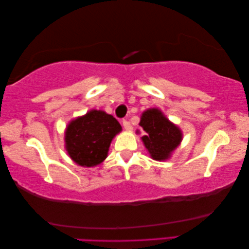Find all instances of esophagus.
<instances>
[{"instance_id": "esophagus-1", "label": "esophagus", "mask_w": 249, "mask_h": 249, "mask_svg": "<svg viewBox=\"0 0 249 249\" xmlns=\"http://www.w3.org/2000/svg\"><path fill=\"white\" fill-rule=\"evenodd\" d=\"M123 127L126 129V130H131L133 129V127H131V125L128 121L126 120H123Z\"/></svg>"}]
</instances>
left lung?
Returning a JSON list of instances; mask_svg holds the SVG:
<instances>
[{
	"label": "left lung",
	"mask_w": 249,
	"mask_h": 249,
	"mask_svg": "<svg viewBox=\"0 0 249 249\" xmlns=\"http://www.w3.org/2000/svg\"><path fill=\"white\" fill-rule=\"evenodd\" d=\"M144 146L154 160H166L181 143L183 135L177 125L169 121L160 110L147 109L141 115L140 123Z\"/></svg>",
	"instance_id": "obj_1"
}]
</instances>
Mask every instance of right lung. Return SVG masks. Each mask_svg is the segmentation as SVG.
<instances>
[{
  "label": "right lung",
  "mask_w": 249,
  "mask_h": 249,
  "mask_svg": "<svg viewBox=\"0 0 249 249\" xmlns=\"http://www.w3.org/2000/svg\"><path fill=\"white\" fill-rule=\"evenodd\" d=\"M121 130L122 126L112 115L91 110L67 125L66 151L79 166H97L107 158L111 141Z\"/></svg>",
  "instance_id": "1"
}]
</instances>
